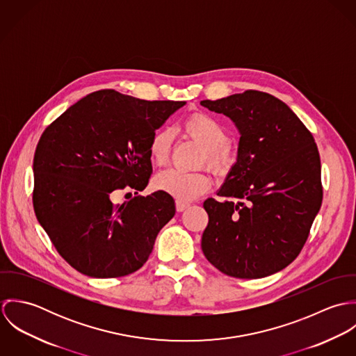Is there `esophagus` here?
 <instances>
[{"mask_svg": "<svg viewBox=\"0 0 356 356\" xmlns=\"http://www.w3.org/2000/svg\"><path fill=\"white\" fill-rule=\"evenodd\" d=\"M175 207H177V211H178V212H182V211H185V209L189 207V203H185V202H178V200H177Z\"/></svg>", "mask_w": 356, "mask_h": 356, "instance_id": "obj_1", "label": "esophagus"}]
</instances>
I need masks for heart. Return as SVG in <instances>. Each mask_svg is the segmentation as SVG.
Segmentation results:
<instances>
[{
  "label": "heart",
  "mask_w": 356,
  "mask_h": 356,
  "mask_svg": "<svg viewBox=\"0 0 356 356\" xmlns=\"http://www.w3.org/2000/svg\"><path fill=\"white\" fill-rule=\"evenodd\" d=\"M185 136L199 143L205 149L207 164L218 172H226L236 161V153L229 145V133L226 127L213 116L195 112L181 123ZM172 131L167 127L159 129L149 143V156L156 165L168 161ZM212 185L211 177L204 171L186 172L177 168H168L159 172L153 178V188L164 192L178 202H192L209 191Z\"/></svg>",
  "instance_id": "heart-1"
}]
</instances>
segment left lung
I'll return each instance as SVG.
<instances>
[{
    "mask_svg": "<svg viewBox=\"0 0 356 356\" xmlns=\"http://www.w3.org/2000/svg\"><path fill=\"white\" fill-rule=\"evenodd\" d=\"M203 106L232 119L237 160L207 199L202 237L207 260L226 275L263 278L300 254L322 204L321 159L312 134L277 97L257 90Z\"/></svg>",
    "mask_w": 356,
    "mask_h": 356,
    "instance_id": "1",
    "label": "left lung"
}]
</instances>
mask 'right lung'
I'll use <instances>...</instances> for the list:
<instances>
[{"label": "right lung", "mask_w": 356, "mask_h": 356, "mask_svg": "<svg viewBox=\"0 0 356 356\" xmlns=\"http://www.w3.org/2000/svg\"><path fill=\"white\" fill-rule=\"evenodd\" d=\"M185 102H147L105 89L71 105L42 133L34 154L33 204L61 257L95 278L144 266L175 215L164 192L122 205L115 191H144L152 174L154 131Z\"/></svg>", "instance_id": "obj_1"}]
</instances>
